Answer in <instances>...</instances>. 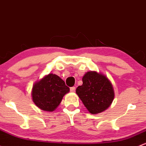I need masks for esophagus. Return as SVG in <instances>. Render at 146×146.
<instances>
[{"label": "esophagus", "instance_id": "obj_1", "mask_svg": "<svg viewBox=\"0 0 146 146\" xmlns=\"http://www.w3.org/2000/svg\"><path fill=\"white\" fill-rule=\"evenodd\" d=\"M70 92H76V87H70Z\"/></svg>", "mask_w": 146, "mask_h": 146}]
</instances>
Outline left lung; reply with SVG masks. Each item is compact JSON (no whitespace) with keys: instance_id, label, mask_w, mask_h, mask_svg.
<instances>
[{"instance_id":"1","label":"left lung","mask_w":146,"mask_h":146,"mask_svg":"<svg viewBox=\"0 0 146 146\" xmlns=\"http://www.w3.org/2000/svg\"><path fill=\"white\" fill-rule=\"evenodd\" d=\"M82 82L76 89V94L90 113L97 114L109 108L115 92L113 85L105 75L88 71L82 77Z\"/></svg>"}]
</instances>
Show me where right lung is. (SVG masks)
<instances>
[{"label": "right lung", "instance_id": "obj_1", "mask_svg": "<svg viewBox=\"0 0 146 146\" xmlns=\"http://www.w3.org/2000/svg\"><path fill=\"white\" fill-rule=\"evenodd\" d=\"M69 91V87L60 77L50 73L33 84L32 100L40 109L52 112L59 106L64 96Z\"/></svg>", "mask_w": 146, "mask_h": 146}]
</instances>
